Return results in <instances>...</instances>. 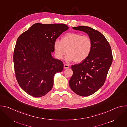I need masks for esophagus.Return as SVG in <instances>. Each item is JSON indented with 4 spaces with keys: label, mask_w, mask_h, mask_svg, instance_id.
<instances>
[{
    "label": "esophagus",
    "mask_w": 127,
    "mask_h": 127,
    "mask_svg": "<svg viewBox=\"0 0 127 127\" xmlns=\"http://www.w3.org/2000/svg\"><path fill=\"white\" fill-rule=\"evenodd\" d=\"M64 68L65 69H67V68H69V65L67 64H65L64 65Z\"/></svg>",
    "instance_id": "esophagus-1"
}]
</instances>
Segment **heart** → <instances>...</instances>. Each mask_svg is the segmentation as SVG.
Here are the masks:
<instances>
[{
  "label": "heart",
  "mask_w": 127,
  "mask_h": 127,
  "mask_svg": "<svg viewBox=\"0 0 127 127\" xmlns=\"http://www.w3.org/2000/svg\"><path fill=\"white\" fill-rule=\"evenodd\" d=\"M92 46V41L88 36L82 35L76 32H70L63 35L60 42L56 41L54 42L53 49L57 59H62L67 52L66 61H74L80 63L89 56Z\"/></svg>",
  "instance_id": "obj_1"
}]
</instances>
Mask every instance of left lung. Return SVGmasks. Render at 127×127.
<instances>
[{
    "label": "left lung",
    "mask_w": 127,
    "mask_h": 127,
    "mask_svg": "<svg viewBox=\"0 0 127 127\" xmlns=\"http://www.w3.org/2000/svg\"><path fill=\"white\" fill-rule=\"evenodd\" d=\"M86 33L93 43L89 56L71 66L73 75L69 80L71 89L78 95L88 96L102 86L113 61L111 46L99 32L87 26L73 27Z\"/></svg>",
    "instance_id": "8db88e82"
}]
</instances>
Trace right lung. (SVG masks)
I'll return each instance as SVG.
<instances>
[{
  "label": "right lung",
  "instance_id": "right-lung-1",
  "mask_svg": "<svg viewBox=\"0 0 127 127\" xmlns=\"http://www.w3.org/2000/svg\"><path fill=\"white\" fill-rule=\"evenodd\" d=\"M69 29L63 24L36 23L18 38L13 53L17 81L29 95L40 97L53 85L54 76L63 70L64 64L53 58V45Z\"/></svg>",
  "mask_w": 127,
  "mask_h": 127
}]
</instances>
